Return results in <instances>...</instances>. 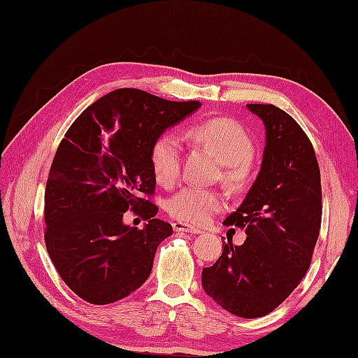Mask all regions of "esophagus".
Instances as JSON below:
<instances>
[{
	"label": "esophagus",
	"mask_w": 358,
	"mask_h": 358,
	"mask_svg": "<svg viewBox=\"0 0 358 358\" xmlns=\"http://www.w3.org/2000/svg\"><path fill=\"white\" fill-rule=\"evenodd\" d=\"M172 227H173V230H176V231H186V234H194V235L201 234V230H199L198 227L189 226V224L181 222V221H176V222H173Z\"/></svg>",
	"instance_id": "34e87169"
}]
</instances>
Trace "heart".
Returning <instances> with one entry per match:
<instances>
[{
  "label": "heart",
  "mask_w": 358,
  "mask_h": 358,
  "mask_svg": "<svg viewBox=\"0 0 358 358\" xmlns=\"http://www.w3.org/2000/svg\"><path fill=\"white\" fill-rule=\"evenodd\" d=\"M189 136L226 164V181L231 187L243 185L248 162L255 154L253 138L243 124L229 117H213L194 124ZM151 164L162 186L176 185L181 173V145L177 136L168 132L155 140L151 148ZM224 207L226 201L220 192L199 186L182 187L168 203L172 218L195 226H204Z\"/></svg>",
  "instance_id": "1"
}]
</instances>
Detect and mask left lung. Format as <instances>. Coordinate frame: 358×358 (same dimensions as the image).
I'll use <instances>...</instances> for the list:
<instances>
[{"label": "left lung", "mask_w": 358, "mask_h": 358, "mask_svg": "<svg viewBox=\"0 0 358 358\" xmlns=\"http://www.w3.org/2000/svg\"><path fill=\"white\" fill-rule=\"evenodd\" d=\"M265 124L261 172L243 204L224 221L245 230L243 245L224 243L201 284L221 308L244 319L271 313L308 271L322 222L320 169L308 136L271 103H248Z\"/></svg>", "instance_id": "1"}]
</instances>
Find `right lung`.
Wrapping results in <instances>:
<instances>
[{
  "label": "right lung",
  "instance_id": "right-lung-1",
  "mask_svg": "<svg viewBox=\"0 0 358 358\" xmlns=\"http://www.w3.org/2000/svg\"><path fill=\"white\" fill-rule=\"evenodd\" d=\"M137 88L90 105L61 140L45 186V247L62 280L85 302L108 305L145 284L172 226L155 218L151 148L199 108ZM131 210L145 229L124 227Z\"/></svg>",
  "mask_w": 358,
  "mask_h": 358
}]
</instances>
